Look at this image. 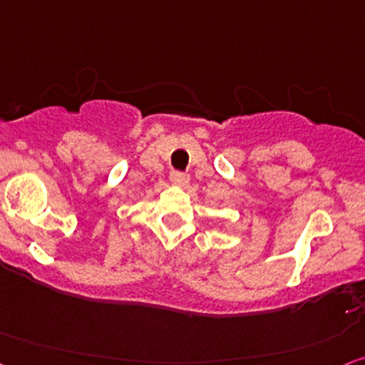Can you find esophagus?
Returning <instances> with one entry per match:
<instances>
[{
	"mask_svg": "<svg viewBox=\"0 0 365 365\" xmlns=\"http://www.w3.org/2000/svg\"><path fill=\"white\" fill-rule=\"evenodd\" d=\"M170 180H172V183L178 187H187L188 182H190V177H188L187 173H182V172H173L170 175Z\"/></svg>",
	"mask_w": 365,
	"mask_h": 365,
	"instance_id": "1",
	"label": "esophagus"
}]
</instances>
